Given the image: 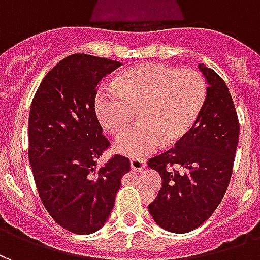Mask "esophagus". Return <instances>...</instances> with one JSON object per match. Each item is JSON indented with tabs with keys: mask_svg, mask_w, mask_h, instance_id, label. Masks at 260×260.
I'll return each instance as SVG.
<instances>
[{
	"mask_svg": "<svg viewBox=\"0 0 260 260\" xmlns=\"http://www.w3.org/2000/svg\"><path fill=\"white\" fill-rule=\"evenodd\" d=\"M145 167H146L145 158H131V169L134 171H142Z\"/></svg>",
	"mask_w": 260,
	"mask_h": 260,
	"instance_id": "34e87169",
	"label": "esophagus"
}]
</instances>
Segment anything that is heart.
<instances>
[{
    "label": "heart",
    "instance_id": "1",
    "mask_svg": "<svg viewBox=\"0 0 260 260\" xmlns=\"http://www.w3.org/2000/svg\"><path fill=\"white\" fill-rule=\"evenodd\" d=\"M113 89L96 97L99 122L108 134L124 135L138 115V126L114 145L115 152L141 157L160 145L174 146L199 118L207 99V85L193 69L143 64L114 79Z\"/></svg>",
    "mask_w": 260,
    "mask_h": 260
}]
</instances>
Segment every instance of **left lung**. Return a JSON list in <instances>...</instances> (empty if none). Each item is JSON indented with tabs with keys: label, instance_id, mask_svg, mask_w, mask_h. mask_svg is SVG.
<instances>
[{
	"label": "left lung",
	"instance_id": "left-lung-1",
	"mask_svg": "<svg viewBox=\"0 0 260 260\" xmlns=\"http://www.w3.org/2000/svg\"><path fill=\"white\" fill-rule=\"evenodd\" d=\"M207 80V99L199 118L175 147L147 166L161 177L149 205L161 229L184 234L212 216L227 191L240 136V122L229 87L212 68L199 64Z\"/></svg>",
	"mask_w": 260,
	"mask_h": 260
}]
</instances>
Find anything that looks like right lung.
Listing matches in <instances>:
<instances>
[{
    "label": "right lung",
    "mask_w": 260,
    "mask_h": 260,
    "mask_svg": "<svg viewBox=\"0 0 260 260\" xmlns=\"http://www.w3.org/2000/svg\"><path fill=\"white\" fill-rule=\"evenodd\" d=\"M118 61L72 54L48 72L29 114V161L43 205L54 221L75 234H91L107 221L129 160L115 154L94 111L97 86Z\"/></svg>",
    "instance_id": "right-lung-1"
}]
</instances>
